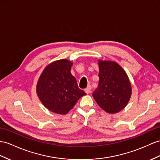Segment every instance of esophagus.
I'll use <instances>...</instances> for the list:
<instances>
[{
    "label": "esophagus",
    "mask_w": 160,
    "mask_h": 160,
    "mask_svg": "<svg viewBox=\"0 0 160 160\" xmlns=\"http://www.w3.org/2000/svg\"><path fill=\"white\" fill-rule=\"evenodd\" d=\"M91 87L89 86V87H88L87 88H86L84 89V91L87 94H89L90 92H91Z\"/></svg>",
    "instance_id": "esophagus-1"
}]
</instances>
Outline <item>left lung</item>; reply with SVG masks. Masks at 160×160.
I'll use <instances>...</instances> for the list:
<instances>
[{
  "mask_svg": "<svg viewBox=\"0 0 160 160\" xmlns=\"http://www.w3.org/2000/svg\"><path fill=\"white\" fill-rule=\"evenodd\" d=\"M99 85L92 97L104 111L116 113L126 107L132 95L129 78L114 61L99 60Z\"/></svg>",
  "mask_w": 160,
  "mask_h": 160,
  "instance_id": "1",
  "label": "left lung"
}]
</instances>
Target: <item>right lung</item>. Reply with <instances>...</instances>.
Here are the masks:
<instances>
[{
	"label": "right lung",
	"mask_w": 160,
	"mask_h": 160,
	"mask_svg": "<svg viewBox=\"0 0 160 160\" xmlns=\"http://www.w3.org/2000/svg\"><path fill=\"white\" fill-rule=\"evenodd\" d=\"M72 65L65 59L55 61L44 68L38 80L36 93L39 99L53 113H68L80 98L86 95L72 75Z\"/></svg>",
	"instance_id": "obj_1"
}]
</instances>
